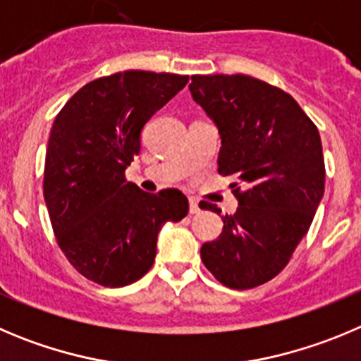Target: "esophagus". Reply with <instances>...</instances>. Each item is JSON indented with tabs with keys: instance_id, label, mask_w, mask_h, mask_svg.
Wrapping results in <instances>:
<instances>
[{
	"instance_id": "1",
	"label": "esophagus",
	"mask_w": 361,
	"mask_h": 361,
	"mask_svg": "<svg viewBox=\"0 0 361 361\" xmlns=\"http://www.w3.org/2000/svg\"><path fill=\"white\" fill-rule=\"evenodd\" d=\"M190 213L191 214H198V213H200V206H198L197 198H190Z\"/></svg>"
}]
</instances>
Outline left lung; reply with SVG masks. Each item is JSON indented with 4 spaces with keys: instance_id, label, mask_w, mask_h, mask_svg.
<instances>
[{
    "instance_id": "1",
    "label": "left lung",
    "mask_w": 361,
    "mask_h": 361,
    "mask_svg": "<svg viewBox=\"0 0 361 361\" xmlns=\"http://www.w3.org/2000/svg\"><path fill=\"white\" fill-rule=\"evenodd\" d=\"M190 91L220 132L218 173L240 180L236 213L221 216L200 257L221 284L254 288L288 264L312 226L326 183L319 130L288 92L247 75H195Z\"/></svg>"
}]
</instances>
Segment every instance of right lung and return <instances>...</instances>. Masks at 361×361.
Returning <instances> with one entry per match:
<instances>
[{"instance_id": "obj_1", "label": "right lung", "mask_w": 361, "mask_h": 361, "mask_svg": "<svg viewBox=\"0 0 361 361\" xmlns=\"http://www.w3.org/2000/svg\"><path fill=\"white\" fill-rule=\"evenodd\" d=\"M188 75L123 71L85 84L53 121L44 200L57 243L77 272L109 288L152 269L157 234L190 211L178 190L147 193L125 178L141 130Z\"/></svg>"}]
</instances>
